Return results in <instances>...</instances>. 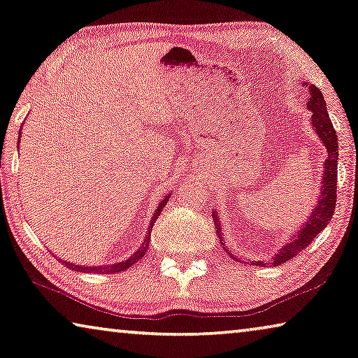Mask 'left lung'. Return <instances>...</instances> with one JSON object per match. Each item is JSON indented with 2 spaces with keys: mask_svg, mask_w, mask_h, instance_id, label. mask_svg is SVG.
I'll return each mask as SVG.
<instances>
[{
  "mask_svg": "<svg viewBox=\"0 0 358 358\" xmlns=\"http://www.w3.org/2000/svg\"><path fill=\"white\" fill-rule=\"evenodd\" d=\"M304 86H308V84H304ZM308 89L310 92L308 108L312 111V127L315 129V134L319 135V138L322 140V143L325 145V148L328 151L325 167H323L325 170H323L320 199L317 202L315 208L312 210L310 217L304 221L296 234H294L292 239L283 245V248H280L279 253L274 255V258L271 259L272 266H280L283 263H287L288 259H292L293 257H296L298 253H301L304 248L314 241V237L319 234L322 229H325V226L330 223V220L334 213V206H336L338 135H336V130L333 129L330 116H328L327 113V103L325 100H323L322 90L317 89L315 86H312V84H309ZM212 217H213L215 229H217V234L220 237V242L221 245H223V239H221V224L218 220V213L215 212V210ZM226 250H228V248H226ZM234 259L237 261V258ZM257 263L258 261H255L253 264Z\"/></svg>",
  "mask_w": 358,
  "mask_h": 358,
  "instance_id": "left-lung-1",
  "label": "left lung"
}]
</instances>
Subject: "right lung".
<instances>
[{
    "instance_id": "right-lung-1",
    "label": "right lung",
    "mask_w": 358,
    "mask_h": 358,
    "mask_svg": "<svg viewBox=\"0 0 358 358\" xmlns=\"http://www.w3.org/2000/svg\"><path fill=\"white\" fill-rule=\"evenodd\" d=\"M169 197H170V194H167L161 202H159L156 212H155V215H152V218H151L150 231L152 229V224H155V221L157 220L159 215H161L162 208L166 207V203L169 202ZM148 247H150V232H148V237H146V239L143 241V243H141V247L138 248V250L135 252L134 255H130V257L126 261H121V263H115V264H110V266H79V264L68 263V261H64V263H65V266H68V268L75 269L78 272H94V274H95V272H97V274H115V272L126 271L127 268H130V266L135 264V263H137V261H140L141 258H143L146 250H148Z\"/></svg>"
}]
</instances>
